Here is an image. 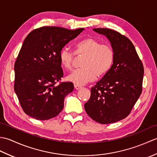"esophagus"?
Returning a JSON list of instances; mask_svg holds the SVG:
<instances>
[{
  "instance_id": "1",
  "label": "esophagus",
  "mask_w": 157,
  "mask_h": 157,
  "mask_svg": "<svg viewBox=\"0 0 157 157\" xmlns=\"http://www.w3.org/2000/svg\"><path fill=\"white\" fill-rule=\"evenodd\" d=\"M74 87L76 90H79L82 88V86L78 85V84H74Z\"/></svg>"
}]
</instances>
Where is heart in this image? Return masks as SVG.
I'll list each match as a JSON object with an SVG mask.
<instances>
[{
    "label": "heart",
    "instance_id": "obj_1",
    "mask_svg": "<svg viewBox=\"0 0 157 157\" xmlns=\"http://www.w3.org/2000/svg\"><path fill=\"white\" fill-rule=\"evenodd\" d=\"M77 56H84L80 69H76L67 77V79L78 85L94 81L105 76L114 63L115 51L109 43H102L98 40L88 37L81 40L75 44L74 52L64 47L59 52V58L64 69L71 70L73 63Z\"/></svg>",
    "mask_w": 157,
    "mask_h": 157
}]
</instances>
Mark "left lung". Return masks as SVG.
Returning a JSON list of instances; mask_svg holds the SVG:
<instances>
[{"instance_id": "left-lung-1", "label": "left lung", "mask_w": 157, "mask_h": 157, "mask_svg": "<svg viewBox=\"0 0 157 157\" xmlns=\"http://www.w3.org/2000/svg\"><path fill=\"white\" fill-rule=\"evenodd\" d=\"M93 29L109 40L115 60L110 71L92 87L84 109L95 121L108 124L129 115L142 91L144 67L128 38L111 29Z\"/></svg>"}]
</instances>
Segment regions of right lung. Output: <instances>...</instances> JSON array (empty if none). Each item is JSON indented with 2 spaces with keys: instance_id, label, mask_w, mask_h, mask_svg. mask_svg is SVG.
Segmentation results:
<instances>
[{
  "instance_id": "add662e5",
  "label": "right lung",
  "mask_w": 157,
  "mask_h": 157,
  "mask_svg": "<svg viewBox=\"0 0 157 157\" xmlns=\"http://www.w3.org/2000/svg\"><path fill=\"white\" fill-rule=\"evenodd\" d=\"M55 26L35 29L27 36L15 63L14 90L25 113L38 120L58 115L72 82H61V50L84 30ZM59 82V85H56Z\"/></svg>"
}]
</instances>
